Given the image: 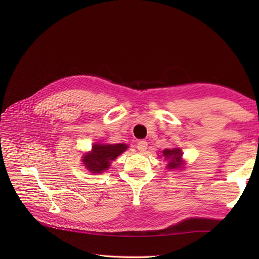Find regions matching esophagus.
<instances>
[{
  "mask_svg": "<svg viewBox=\"0 0 259 259\" xmlns=\"http://www.w3.org/2000/svg\"><path fill=\"white\" fill-rule=\"evenodd\" d=\"M147 147H148V142L146 140H140L138 141V144H137V149H138L140 152L146 151Z\"/></svg>",
  "mask_w": 259,
  "mask_h": 259,
  "instance_id": "esophagus-1",
  "label": "esophagus"
}]
</instances>
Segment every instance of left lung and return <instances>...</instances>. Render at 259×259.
I'll return each mask as SVG.
<instances>
[{
  "label": "left lung",
  "instance_id": "left-lung-1",
  "mask_svg": "<svg viewBox=\"0 0 259 259\" xmlns=\"http://www.w3.org/2000/svg\"><path fill=\"white\" fill-rule=\"evenodd\" d=\"M162 156L168 161L167 169H179L184 164L183 152L180 148H174V149H164L162 151Z\"/></svg>",
  "mask_w": 259,
  "mask_h": 259
}]
</instances>
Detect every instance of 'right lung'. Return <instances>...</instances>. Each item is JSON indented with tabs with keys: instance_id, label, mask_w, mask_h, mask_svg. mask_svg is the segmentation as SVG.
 Here are the masks:
<instances>
[{
	"instance_id": "right-lung-1",
	"label": "right lung",
	"mask_w": 259,
	"mask_h": 259,
	"mask_svg": "<svg viewBox=\"0 0 259 259\" xmlns=\"http://www.w3.org/2000/svg\"><path fill=\"white\" fill-rule=\"evenodd\" d=\"M128 146L124 144L104 145L96 144L92 146V150L83 156V164L92 174H101L110 167L111 161L115 160L118 156L125 151Z\"/></svg>"
}]
</instances>
